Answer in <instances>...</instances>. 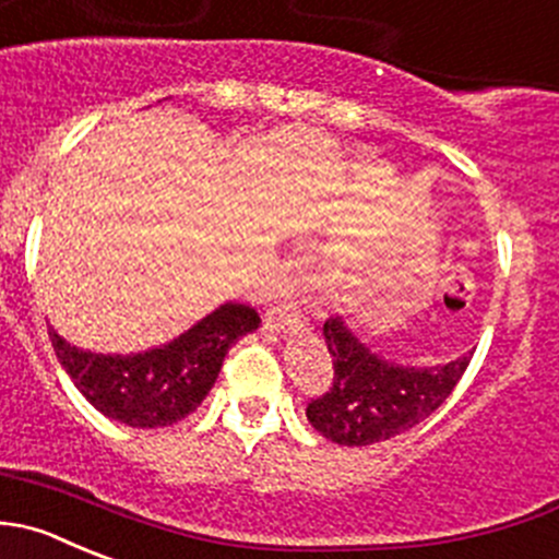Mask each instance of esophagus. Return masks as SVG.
<instances>
[{"instance_id":"esophagus-1","label":"esophagus","mask_w":559,"mask_h":559,"mask_svg":"<svg viewBox=\"0 0 559 559\" xmlns=\"http://www.w3.org/2000/svg\"><path fill=\"white\" fill-rule=\"evenodd\" d=\"M300 322H302V311H300V306L292 300L273 302V306L267 308V313H264V324L273 330H284V328H292V324H300Z\"/></svg>"}]
</instances>
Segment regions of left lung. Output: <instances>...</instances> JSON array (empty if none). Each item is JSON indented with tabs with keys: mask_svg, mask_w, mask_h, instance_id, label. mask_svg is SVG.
<instances>
[{
	"mask_svg": "<svg viewBox=\"0 0 559 559\" xmlns=\"http://www.w3.org/2000/svg\"><path fill=\"white\" fill-rule=\"evenodd\" d=\"M324 344L333 382L308 401L306 415L319 435L349 448L384 442L426 420L453 393L473 357L469 352L448 366L404 368L371 355L338 317L324 322Z\"/></svg>",
	"mask_w": 559,
	"mask_h": 559,
	"instance_id": "left-lung-1",
	"label": "left lung"
}]
</instances>
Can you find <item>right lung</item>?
I'll return each mask as SVG.
<instances>
[{"label": "right lung", "mask_w": 559, "mask_h": 559, "mask_svg": "<svg viewBox=\"0 0 559 559\" xmlns=\"http://www.w3.org/2000/svg\"><path fill=\"white\" fill-rule=\"evenodd\" d=\"M259 328V313L226 302L188 333L144 355H92L48 330L57 360L86 401L133 429H158L191 415L218 379L229 346Z\"/></svg>", "instance_id": "right-lung-1"}]
</instances>
